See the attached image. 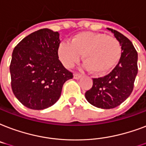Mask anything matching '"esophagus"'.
I'll use <instances>...</instances> for the list:
<instances>
[{
  "mask_svg": "<svg viewBox=\"0 0 146 146\" xmlns=\"http://www.w3.org/2000/svg\"><path fill=\"white\" fill-rule=\"evenodd\" d=\"M80 78H81V74H79V73H74V78L79 79Z\"/></svg>",
  "mask_w": 146,
  "mask_h": 146,
  "instance_id": "1",
  "label": "esophagus"
}]
</instances>
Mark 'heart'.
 Here are the masks:
<instances>
[{"mask_svg":"<svg viewBox=\"0 0 146 146\" xmlns=\"http://www.w3.org/2000/svg\"><path fill=\"white\" fill-rule=\"evenodd\" d=\"M119 42L104 33L82 32L69 42H62L58 48V58L66 68L73 67L82 54L84 68L96 73H104L116 65L121 56Z\"/></svg>","mask_w":146,"mask_h":146,"instance_id":"1","label":"heart"}]
</instances>
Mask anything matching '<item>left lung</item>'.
Listing matches in <instances>:
<instances>
[{
    "label": "left lung",
    "mask_w": 146,
    "mask_h": 146,
    "mask_svg": "<svg viewBox=\"0 0 146 146\" xmlns=\"http://www.w3.org/2000/svg\"><path fill=\"white\" fill-rule=\"evenodd\" d=\"M107 29L121 45V57L110 74L93 78L92 88L85 93V98L91 104L102 109L118 107L129 97L138 73V54L132 42L118 31Z\"/></svg>",
    "instance_id": "left-lung-1"
}]
</instances>
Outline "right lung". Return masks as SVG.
<instances>
[{
    "label": "right lung",
    "instance_id": "right-lung-1",
    "mask_svg": "<svg viewBox=\"0 0 146 146\" xmlns=\"http://www.w3.org/2000/svg\"><path fill=\"white\" fill-rule=\"evenodd\" d=\"M59 33L41 29L17 45L10 65L11 88L23 105L43 110L59 99L65 81L73 78L58 59Z\"/></svg>",
    "mask_w": 146,
    "mask_h": 146
}]
</instances>
